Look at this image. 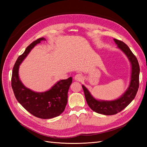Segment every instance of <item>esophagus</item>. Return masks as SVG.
Masks as SVG:
<instances>
[{
	"label": "esophagus",
	"mask_w": 147,
	"mask_h": 147,
	"mask_svg": "<svg viewBox=\"0 0 147 147\" xmlns=\"http://www.w3.org/2000/svg\"><path fill=\"white\" fill-rule=\"evenodd\" d=\"M75 80L78 81V82H81L83 80V77L81 74H77L76 75H75V77H74Z\"/></svg>",
	"instance_id": "1"
}]
</instances>
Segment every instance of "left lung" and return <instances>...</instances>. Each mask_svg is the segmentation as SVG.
I'll use <instances>...</instances> for the list:
<instances>
[{"label": "left lung", "instance_id": "left-lung-1", "mask_svg": "<svg viewBox=\"0 0 147 147\" xmlns=\"http://www.w3.org/2000/svg\"><path fill=\"white\" fill-rule=\"evenodd\" d=\"M113 40L117 45V48L126 55L131 63V80L126 91L117 99L112 100H98L92 96L86 86L83 84L82 85L85 99L89 107L94 112L105 115L117 114L125 109L135 98L139 86L140 67L136 57L126 44L115 38Z\"/></svg>", "mask_w": 147, "mask_h": 147}]
</instances>
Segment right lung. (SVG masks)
<instances>
[{"label": "right lung", "mask_w": 147, "mask_h": 147, "mask_svg": "<svg viewBox=\"0 0 147 147\" xmlns=\"http://www.w3.org/2000/svg\"><path fill=\"white\" fill-rule=\"evenodd\" d=\"M45 38H40L26 48L16 61L12 71L11 87L16 99L23 107L34 116L42 119H50L59 116L64 112L67 103V93L72 78L61 80L50 90L35 92L26 87L19 77L20 65L31 50Z\"/></svg>", "instance_id": "obj_1"}]
</instances>
